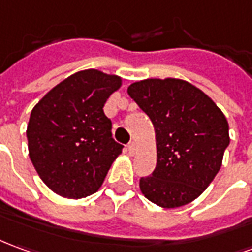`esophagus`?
Listing matches in <instances>:
<instances>
[{
	"label": "esophagus",
	"mask_w": 252,
	"mask_h": 252,
	"mask_svg": "<svg viewBox=\"0 0 252 252\" xmlns=\"http://www.w3.org/2000/svg\"><path fill=\"white\" fill-rule=\"evenodd\" d=\"M135 150H136V144H135V142H129V143H128V151H129V154L133 156V154H135Z\"/></svg>",
	"instance_id": "obj_1"
}]
</instances>
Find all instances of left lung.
Masks as SVG:
<instances>
[{
	"label": "left lung",
	"instance_id": "1",
	"mask_svg": "<svg viewBox=\"0 0 252 252\" xmlns=\"http://www.w3.org/2000/svg\"><path fill=\"white\" fill-rule=\"evenodd\" d=\"M128 94L154 126L157 166L139 181L147 199L166 209L196 199L209 187L229 144V126L212 98L180 79H146Z\"/></svg>",
	"mask_w": 252,
	"mask_h": 252
}]
</instances>
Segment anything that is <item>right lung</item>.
Returning a JSON list of instances; mask_svg holds the SVG:
<instances>
[{"label":"right lung","instance_id":"add662e5","mask_svg":"<svg viewBox=\"0 0 252 252\" xmlns=\"http://www.w3.org/2000/svg\"><path fill=\"white\" fill-rule=\"evenodd\" d=\"M121 77L86 69L53 87L32 109L28 153L47 187L69 199L96 192L123 146L112 138L103 113Z\"/></svg>","mask_w":252,"mask_h":252}]
</instances>
